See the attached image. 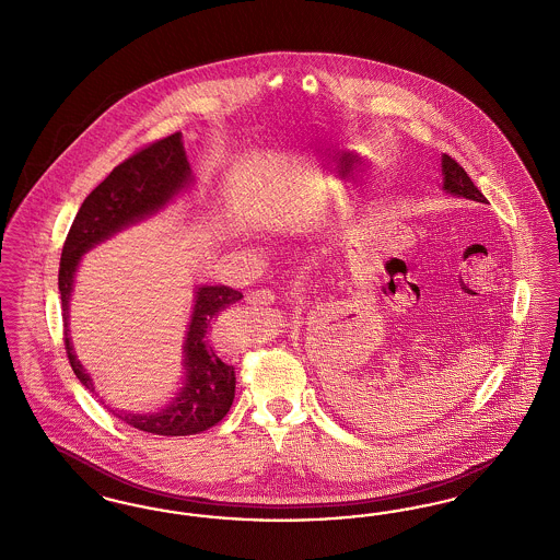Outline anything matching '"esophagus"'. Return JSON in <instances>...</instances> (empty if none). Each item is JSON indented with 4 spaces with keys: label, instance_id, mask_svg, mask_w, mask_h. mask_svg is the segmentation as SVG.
Instances as JSON below:
<instances>
[{
    "label": "esophagus",
    "instance_id": "esophagus-1",
    "mask_svg": "<svg viewBox=\"0 0 560 560\" xmlns=\"http://www.w3.org/2000/svg\"><path fill=\"white\" fill-rule=\"evenodd\" d=\"M245 302L252 306H268L275 302V293L268 290H254L245 295Z\"/></svg>",
    "mask_w": 560,
    "mask_h": 560
}]
</instances>
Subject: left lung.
<instances>
[{
	"label": "left lung",
	"instance_id": "8db88e82",
	"mask_svg": "<svg viewBox=\"0 0 560 560\" xmlns=\"http://www.w3.org/2000/svg\"><path fill=\"white\" fill-rule=\"evenodd\" d=\"M441 172H443V190L453 197H462V199H470L477 203H487L485 195L479 188L475 187V183L470 180V176L466 174V170L452 160L450 155L441 158Z\"/></svg>",
	"mask_w": 560,
	"mask_h": 560
}]
</instances>
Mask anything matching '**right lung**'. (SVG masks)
I'll list each match as a JSON object with an SVG mask.
<instances>
[{"label": "right lung", "instance_id": "add662e5", "mask_svg": "<svg viewBox=\"0 0 560 560\" xmlns=\"http://www.w3.org/2000/svg\"><path fill=\"white\" fill-rule=\"evenodd\" d=\"M192 185L195 176L188 165L183 133L176 132L119 163L81 203L62 245L58 292L62 302L67 357L78 380L90 393H96L94 382L81 365L69 334V300L81 256L124 229L161 212L174 197L187 192ZM241 298V292L226 285L197 288L183 347L185 377L176 397L153 413L110 411L126 424L161 436H187L215 427L235 399V368L215 352L210 342V329L218 315Z\"/></svg>", "mask_w": 560, "mask_h": 560}]
</instances>
